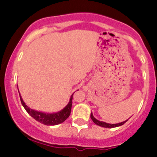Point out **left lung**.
<instances>
[{
  "label": "left lung",
  "mask_w": 157,
  "mask_h": 157,
  "mask_svg": "<svg viewBox=\"0 0 157 157\" xmlns=\"http://www.w3.org/2000/svg\"><path fill=\"white\" fill-rule=\"evenodd\" d=\"M91 119L92 120V121L94 122L95 124L97 125H100L101 126V127H103V128H115V127H118V126H120V125H123L125 122H126L128 121L127 120H125V121L122 122H120V123H117V124H109V123H107V122H102V121H99L98 120H97L96 118L94 117L92 113H91Z\"/></svg>",
  "instance_id": "obj_1"
}]
</instances>
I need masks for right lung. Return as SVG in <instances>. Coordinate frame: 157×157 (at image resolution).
<instances>
[{
	"label": "right lung",
	"mask_w": 157,
	"mask_h": 157,
	"mask_svg": "<svg viewBox=\"0 0 157 157\" xmlns=\"http://www.w3.org/2000/svg\"><path fill=\"white\" fill-rule=\"evenodd\" d=\"M20 94V93H19ZM73 94L71 96L69 102H68V105L64 108L63 109L61 110L60 111H58L57 113H43L40 112V111H35V110L31 109L30 108H29L25 102H23L22 97H21V94H20V98H21V103L24 109H26V111L28 112L30 116L32 117L35 120L38 121L40 123L44 124L46 125H58V124L62 123L65 120L69 117L70 113H71V106H72V98H73Z\"/></svg>",
	"instance_id": "right-lung-1"
}]
</instances>
